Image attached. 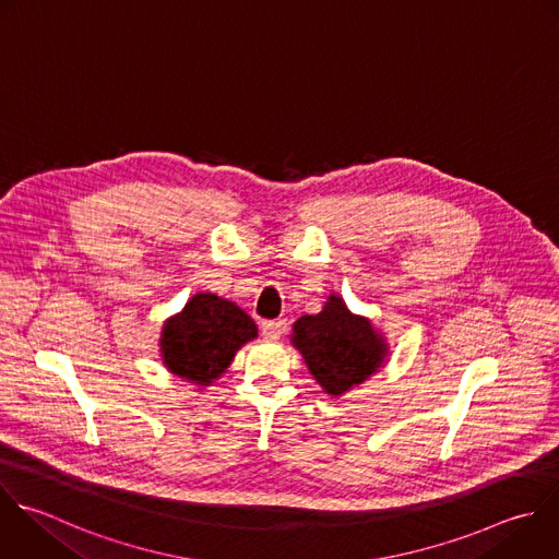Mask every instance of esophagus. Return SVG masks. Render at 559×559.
Returning <instances> with one entry per match:
<instances>
[{
  "instance_id": "obj_1",
  "label": "esophagus",
  "mask_w": 559,
  "mask_h": 559,
  "mask_svg": "<svg viewBox=\"0 0 559 559\" xmlns=\"http://www.w3.org/2000/svg\"><path fill=\"white\" fill-rule=\"evenodd\" d=\"M284 330H286V323H284V321H264V323H262V336L269 338V341L282 338Z\"/></svg>"
}]
</instances>
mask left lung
<instances>
[{"instance_id": "8db88e82", "label": "left lung", "mask_w": 559, "mask_h": 559, "mask_svg": "<svg viewBox=\"0 0 559 559\" xmlns=\"http://www.w3.org/2000/svg\"><path fill=\"white\" fill-rule=\"evenodd\" d=\"M293 347L304 356L321 389L341 397L369 380L389 358L384 334L362 314H354L341 295L332 293L317 314L295 321Z\"/></svg>"}]
</instances>
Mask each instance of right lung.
Wrapping results in <instances>:
<instances>
[{
  "label": "right lung",
  "instance_id": "obj_1",
  "mask_svg": "<svg viewBox=\"0 0 559 559\" xmlns=\"http://www.w3.org/2000/svg\"><path fill=\"white\" fill-rule=\"evenodd\" d=\"M253 338L258 325L240 306L214 293H197L181 312L166 319L159 354L170 373L210 386Z\"/></svg>",
  "mask_w": 559,
  "mask_h": 559
}]
</instances>
